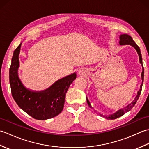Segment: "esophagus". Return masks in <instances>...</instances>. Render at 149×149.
Instances as JSON below:
<instances>
[{
    "instance_id": "obj_1",
    "label": "esophagus",
    "mask_w": 149,
    "mask_h": 149,
    "mask_svg": "<svg viewBox=\"0 0 149 149\" xmlns=\"http://www.w3.org/2000/svg\"><path fill=\"white\" fill-rule=\"evenodd\" d=\"M78 73H79V75H83V73H84V70H79V72H78Z\"/></svg>"
}]
</instances>
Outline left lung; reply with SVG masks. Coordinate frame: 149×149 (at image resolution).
I'll use <instances>...</instances> for the list:
<instances>
[{
  "instance_id": "left-lung-1",
  "label": "left lung",
  "mask_w": 149,
  "mask_h": 149,
  "mask_svg": "<svg viewBox=\"0 0 149 149\" xmlns=\"http://www.w3.org/2000/svg\"><path fill=\"white\" fill-rule=\"evenodd\" d=\"M119 44L120 45H130L131 46H132V47H134L135 49V50H136V52L138 54L139 56V61H140V64L142 66V72H141V80H142V83L140 86V89L138 91V94L136 97H135L134 100L132 101L131 102V104H129V105L126 107L125 109H120L118 110V111L116 112L115 114H113V115H110L109 116H106V118L107 119H111V120H114V119H116L117 118H119V117L122 116V115H124V114L129 111H130L132 108V107H133L135 104L136 103L138 99H139V97L140 95V93H141V88H142V85H143V79H144V69H143V63H142V57H141V51H140V49L139 48V47L136 44V43L134 42V40H132V37L131 36L128 35L127 34H120V36H119ZM86 100H87V102L88 106L90 107H91V104L89 100L86 97Z\"/></svg>"
}]
</instances>
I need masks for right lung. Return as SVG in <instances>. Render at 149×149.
I'll return each instance as SVG.
<instances>
[{
  "label": "right lung",
  "mask_w": 149,
  "mask_h": 149,
  "mask_svg": "<svg viewBox=\"0 0 149 149\" xmlns=\"http://www.w3.org/2000/svg\"><path fill=\"white\" fill-rule=\"evenodd\" d=\"M21 45L22 43L14 50L9 68L12 96L18 106L33 118L39 120L52 118L62 111L66 91L77 75L74 73L63 77L45 90L35 91L28 89L18 76Z\"/></svg>",
  "instance_id": "right-lung-1"
}]
</instances>
